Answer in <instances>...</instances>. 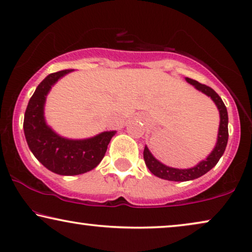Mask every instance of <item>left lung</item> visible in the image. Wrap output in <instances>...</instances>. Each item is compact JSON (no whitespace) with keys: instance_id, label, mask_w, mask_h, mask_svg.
<instances>
[{"instance_id":"left-lung-1","label":"left lung","mask_w":252,"mask_h":252,"mask_svg":"<svg viewBox=\"0 0 252 252\" xmlns=\"http://www.w3.org/2000/svg\"><path fill=\"white\" fill-rule=\"evenodd\" d=\"M186 81L189 84L195 87L198 91L203 92L204 94H207L208 97H210L212 100H214L219 111V115H220V123H219L218 138L214 151L209 154V157L205 158V160L198 162L195 166H193V168L176 169L163 164V163H161L153 157V154L151 153L147 146H145L144 160L145 163H146L147 168L150 169V171L153 173L154 176L158 177V178L171 180V182H187V180H193L205 175L208 171H210V170L217 164L219 158L222 157L228 141V114L224 101L221 100V98L219 97L217 92L214 89H211L210 87L198 83L197 81L189 79V77H186Z\"/></svg>"}]
</instances>
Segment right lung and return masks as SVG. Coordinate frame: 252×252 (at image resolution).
Returning <instances> with one entry per match:
<instances>
[{"instance_id": "right-lung-1", "label": "right lung", "mask_w": 252, "mask_h": 252, "mask_svg": "<svg viewBox=\"0 0 252 252\" xmlns=\"http://www.w3.org/2000/svg\"><path fill=\"white\" fill-rule=\"evenodd\" d=\"M72 69L48 75L38 84L28 101L24 118V132L34 157L50 171L74 176L94 169L105 157L116 131H105L88 139H67L57 134L44 119V104L51 87Z\"/></svg>"}]
</instances>
